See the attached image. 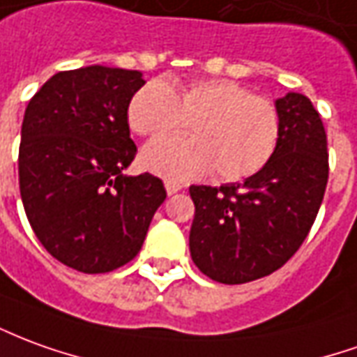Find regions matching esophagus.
Here are the masks:
<instances>
[{"instance_id": "34e87169", "label": "esophagus", "mask_w": 357, "mask_h": 357, "mask_svg": "<svg viewBox=\"0 0 357 357\" xmlns=\"http://www.w3.org/2000/svg\"><path fill=\"white\" fill-rule=\"evenodd\" d=\"M179 189H181V183H178V181H172V179H168V181H166V191H168V195L178 193Z\"/></svg>"}]
</instances>
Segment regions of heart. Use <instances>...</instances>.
<instances>
[{
  "label": "heart",
  "instance_id": "1",
  "mask_svg": "<svg viewBox=\"0 0 357 357\" xmlns=\"http://www.w3.org/2000/svg\"><path fill=\"white\" fill-rule=\"evenodd\" d=\"M127 121L137 135L178 133L191 123L193 139H158L143 153L149 170L174 179L213 172L238 181L265 168L280 141V112L230 79H195L179 84L154 79L133 94Z\"/></svg>",
  "mask_w": 357,
  "mask_h": 357
}]
</instances>
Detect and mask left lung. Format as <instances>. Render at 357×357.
Masks as SVG:
<instances>
[{"mask_svg": "<svg viewBox=\"0 0 357 357\" xmlns=\"http://www.w3.org/2000/svg\"><path fill=\"white\" fill-rule=\"evenodd\" d=\"M280 141L265 168L243 183L191 185L189 234L199 271L222 284L268 276L307 238L328 181L325 126L307 96L276 100Z\"/></svg>", "mask_w": 357, "mask_h": 357, "instance_id": "left-lung-1", "label": "left lung"}]
</instances>
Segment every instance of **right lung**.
I'll use <instances>...</instances> for the list:
<instances>
[{
  "label": "right lung",
  "mask_w": 357,
  "mask_h": 357,
  "mask_svg": "<svg viewBox=\"0 0 357 357\" xmlns=\"http://www.w3.org/2000/svg\"><path fill=\"white\" fill-rule=\"evenodd\" d=\"M139 71L91 66L59 71L29 102L19 146V189L50 255L86 274L127 265L166 199L160 178L121 172L135 160L127 108Z\"/></svg>",
  "instance_id": "right-lung-1"
}]
</instances>
